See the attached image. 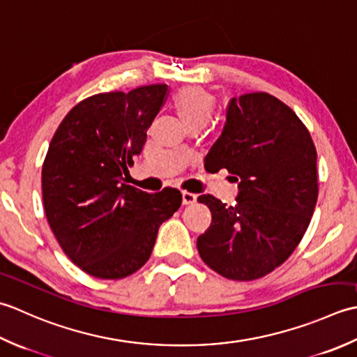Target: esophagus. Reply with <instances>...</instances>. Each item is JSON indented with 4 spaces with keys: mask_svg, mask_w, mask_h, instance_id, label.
<instances>
[{
    "mask_svg": "<svg viewBox=\"0 0 357 357\" xmlns=\"http://www.w3.org/2000/svg\"><path fill=\"white\" fill-rule=\"evenodd\" d=\"M181 197H183V205H194V203L197 202V194H192L188 191L181 192Z\"/></svg>",
    "mask_w": 357,
    "mask_h": 357,
    "instance_id": "esophagus-1",
    "label": "esophagus"
}]
</instances>
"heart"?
I'll return each mask as SVG.
<instances>
[{
    "instance_id": "heart-1",
    "label": "heart",
    "mask_w": 357,
    "mask_h": 357,
    "mask_svg": "<svg viewBox=\"0 0 357 357\" xmlns=\"http://www.w3.org/2000/svg\"><path fill=\"white\" fill-rule=\"evenodd\" d=\"M174 105L188 128L194 125L205 126L214 112L213 96L202 87L195 86L180 89L174 97Z\"/></svg>"
}]
</instances>
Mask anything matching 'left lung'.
I'll use <instances>...</instances> for the list:
<instances>
[{"mask_svg":"<svg viewBox=\"0 0 357 357\" xmlns=\"http://www.w3.org/2000/svg\"><path fill=\"white\" fill-rule=\"evenodd\" d=\"M316 165L314 143L293 109L265 92L231 98L205 168L227 169L238 194L232 206L209 194L197 199L213 215L197 238L202 260L231 280H254L280 266L314 213Z\"/></svg>","mask_w":357,"mask_h":357,"instance_id":"8db88e82","label":"left lung"}]
</instances>
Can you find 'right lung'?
I'll list each match as a JSON object with an SVG mask.
<instances>
[{
	"label": "right lung",
	"instance_id": "right-lung-1",
	"mask_svg": "<svg viewBox=\"0 0 357 357\" xmlns=\"http://www.w3.org/2000/svg\"><path fill=\"white\" fill-rule=\"evenodd\" d=\"M168 86L97 93L64 117L43 165L47 222L66 256L98 279L146 264L160 225L181 205L178 189L149 194L123 183L146 143Z\"/></svg>",
	"mask_w": 357,
	"mask_h": 357
}]
</instances>
